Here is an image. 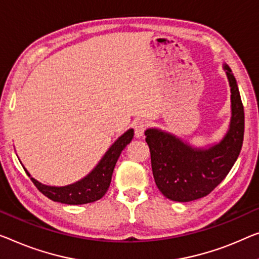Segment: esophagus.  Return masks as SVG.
Here are the masks:
<instances>
[{
	"label": "esophagus",
	"instance_id": "1",
	"mask_svg": "<svg viewBox=\"0 0 259 259\" xmlns=\"http://www.w3.org/2000/svg\"><path fill=\"white\" fill-rule=\"evenodd\" d=\"M146 126H148V124H146L145 121H137L136 123H135L134 125V129H135V136L136 137H142L143 135H144V131L146 130Z\"/></svg>",
	"mask_w": 259,
	"mask_h": 259
}]
</instances>
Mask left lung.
I'll return each instance as SVG.
<instances>
[{
	"label": "left lung",
	"instance_id": "1",
	"mask_svg": "<svg viewBox=\"0 0 259 259\" xmlns=\"http://www.w3.org/2000/svg\"><path fill=\"white\" fill-rule=\"evenodd\" d=\"M223 68L230 86L231 118L221 142L208 149H198L159 129L145 131L154 181L158 190L172 201L188 202L209 194L240 156L244 137V108L233 72L228 65Z\"/></svg>",
	"mask_w": 259,
	"mask_h": 259
}]
</instances>
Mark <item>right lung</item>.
Listing matches in <instances>:
<instances>
[{
  "instance_id": "1",
  "label": "right lung",
  "mask_w": 259,
  "mask_h": 259,
  "mask_svg": "<svg viewBox=\"0 0 259 259\" xmlns=\"http://www.w3.org/2000/svg\"><path fill=\"white\" fill-rule=\"evenodd\" d=\"M133 137L134 130L129 129L121 137H118V140L110 146L102 159L100 160V163L96 165V167L93 169L90 175L74 184L67 185V186H46V185L40 184L39 181L33 179L25 167L24 169L26 175L32 180L34 186L45 196L51 199L52 201L66 204H83L94 202L96 200L101 199L107 193L119 154H121L122 150L131 142Z\"/></svg>"
}]
</instances>
